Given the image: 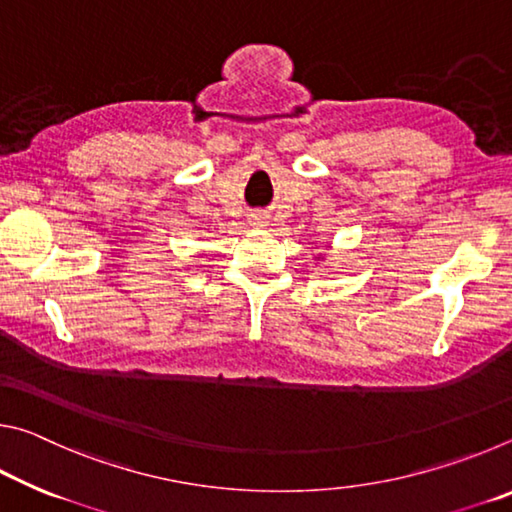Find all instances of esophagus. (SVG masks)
Here are the masks:
<instances>
[{"label":"esophagus","instance_id":"34e87169","mask_svg":"<svg viewBox=\"0 0 512 512\" xmlns=\"http://www.w3.org/2000/svg\"><path fill=\"white\" fill-rule=\"evenodd\" d=\"M253 225H264V219H262V216H253Z\"/></svg>","mask_w":512,"mask_h":512}]
</instances>
